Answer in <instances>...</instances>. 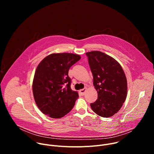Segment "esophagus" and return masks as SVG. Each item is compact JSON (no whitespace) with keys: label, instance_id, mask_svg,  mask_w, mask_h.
Masks as SVG:
<instances>
[{"label":"esophagus","instance_id":"34e87169","mask_svg":"<svg viewBox=\"0 0 154 154\" xmlns=\"http://www.w3.org/2000/svg\"><path fill=\"white\" fill-rule=\"evenodd\" d=\"M86 88H83V89H82V90H80V94L82 95V96H83L84 94H85V91H86Z\"/></svg>","mask_w":154,"mask_h":154}]
</instances>
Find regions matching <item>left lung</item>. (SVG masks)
<instances>
[{"label":"left lung","instance_id":"8db88e82","mask_svg":"<svg viewBox=\"0 0 154 154\" xmlns=\"http://www.w3.org/2000/svg\"><path fill=\"white\" fill-rule=\"evenodd\" d=\"M93 75V85L97 99L90 104L97 115L108 118L116 114L125 102L127 82L120 64L100 51L86 53Z\"/></svg>","mask_w":154,"mask_h":154}]
</instances>
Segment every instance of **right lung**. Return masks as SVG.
Listing matches in <instances>:
<instances>
[{"label":"right lung","mask_w":154,"mask_h":154,"mask_svg":"<svg viewBox=\"0 0 154 154\" xmlns=\"http://www.w3.org/2000/svg\"><path fill=\"white\" fill-rule=\"evenodd\" d=\"M80 58L71 53L52 54L39 63L32 89L35 102L42 113L57 119L72 109L79 94L71 88L68 71Z\"/></svg>","instance_id":"right-lung-1"}]
</instances>
